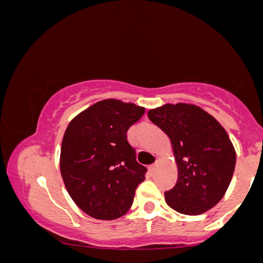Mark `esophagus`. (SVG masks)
<instances>
[{
	"label": "esophagus",
	"instance_id": "34e87169",
	"mask_svg": "<svg viewBox=\"0 0 263 263\" xmlns=\"http://www.w3.org/2000/svg\"><path fill=\"white\" fill-rule=\"evenodd\" d=\"M157 167H158V161H156L152 165H149V171L151 172H155Z\"/></svg>",
	"mask_w": 263,
	"mask_h": 263
}]
</instances>
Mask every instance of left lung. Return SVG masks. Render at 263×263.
Segmentation results:
<instances>
[{"label": "left lung", "instance_id": "left-lung-1", "mask_svg": "<svg viewBox=\"0 0 263 263\" xmlns=\"http://www.w3.org/2000/svg\"><path fill=\"white\" fill-rule=\"evenodd\" d=\"M148 119L171 138L178 164L174 188L164 193L172 209L199 215L224 197L236 153L220 123L200 107L167 104L148 111Z\"/></svg>", "mask_w": 263, "mask_h": 263}]
</instances>
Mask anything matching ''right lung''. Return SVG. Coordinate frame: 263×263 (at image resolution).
I'll use <instances>...</instances> for the list:
<instances>
[{"instance_id": "obj_1", "label": "right lung", "mask_w": 263, "mask_h": 263, "mask_svg": "<svg viewBox=\"0 0 263 263\" xmlns=\"http://www.w3.org/2000/svg\"><path fill=\"white\" fill-rule=\"evenodd\" d=\"M144 108L104 100L69 123L60 148V173L74 203L99 220L125 215L147 168L136 161L127 141L129 126Z\"/></svg>"}]
</instances>
